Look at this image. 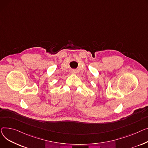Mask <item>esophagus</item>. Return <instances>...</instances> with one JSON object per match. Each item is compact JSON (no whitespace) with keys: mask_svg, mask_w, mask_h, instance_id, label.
<instances>
[{"mask_svg":"<svg viewBox=\"0 0 148 148\" xmlns=\"http://www.w3.org/2000/svg\"><path fill=\"white\" fill-rule=\"evenodd\" d=\"M71 73L72 74H76V70H72L71 71Z\"/></svg>","mask_w":148,"mask_h":148,"instance_id":"1","label":"esophagus"}]
</instances>
